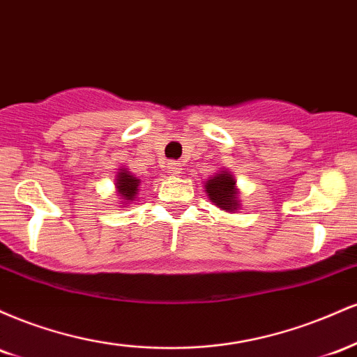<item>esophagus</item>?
<instances>
[{
  "mask_svg": "<svg viewBox=\"0 0 357 357\" xmlns=\"http://www.w3.org/2000/svg\"><path fill=\"white\" fill-rule=\"evenodd\" d=\"M167 171H169L171 174H179L183 171V166L179 165V162H169V166H167Z\"/></svg>",
  "mask_w": 357,
  "mask_h": 357,
  "instance_id": "34e87169",
  "label": "esophagus"
}]
</instances>
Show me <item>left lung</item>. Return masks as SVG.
I'll return each instance as SVG.
<instances>
[{
	"instance_id": "8db88e82",
	"label": "left lung",
	"mask_w": 357,
	"mask_h": 357,
	"mask_svg": "<svg viewBox=\"0 0 357 357\" xmlns=\"http://www.w3.org/2000/svg\"><path fill=\"white\" fill-rule=\"evenodd\" d=\"M206 192L210 199L216 206L225 211H235L238 210V199H236V188L235 179L228 171H221L215 178L208 179L206 181Z\"/></svg>"
}]
</instances>
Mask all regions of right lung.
<instances>
[{
	"label": "right lung",
	"mask_w": 357,
	"mask_h": 357,
	"mask_svg": "<svg viewBox=\"0 0 357 357\" xmlns=\"http://www.w3.org/2000/svg\"><path fill=\"white\" fill-rule=\"evenodd\" d=\"M119 195L122 196V199H127V202H132L137 195V186H139V179L134 178L132 174L127 173V171L122 169L119 173L117 183H116Z\"/></svg>",
	"instance_id": "obj_1"
}]
</instances>
